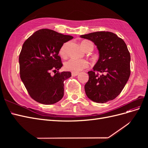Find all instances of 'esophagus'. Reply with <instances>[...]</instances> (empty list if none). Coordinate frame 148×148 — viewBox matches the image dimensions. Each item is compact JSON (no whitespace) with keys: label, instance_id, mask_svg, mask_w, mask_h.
<instances>
[{"label":"esophagus","instance_id":"esophagus-1","mask_svg":"<svg viewBox=\"0 0 148 148\" xmlns=\"http://www.w3.org/2000/svg\"><path fill=\"white\" fill-rule=\"evenodd\" d=\"M78 75V73H74V72L71 73V76H72V77H76V76H77Z\"/></svg>","mask_w":148,"mask_h":148}]
</instances>
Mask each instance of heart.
Returning <instances> with one entry per match:
<instances>
[{"mask_svg":"<svg viewBox=\"0 0 148 148\" xmlns=\"http://www.w3.org/2000/svg\"><path fill=\"white\" fill-rule=\"evenodd\" d=\"M67 43L64 44L60 49L59 53L62 57H65L66 56V47ZM81 45L84 50L87 52L88 51H92L93 49V44L91 42L88 41H84L81 42ZM89 66L88 61L84 59H77L71 58V59L67 60L64 64V68L65 70L72 71L74 73H77L83 69H86Z\"/></svg>","mask_w":148,"mask_h":148,"instance_id":"b5f03b06","label":"heart"}]
</instances>
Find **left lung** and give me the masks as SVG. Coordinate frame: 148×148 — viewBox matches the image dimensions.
<instances>
[{
	"label": "left lung",
	"mask_w": 148,
	"mask_h": 148,
	"mask_svg": "<svg viewBox=\"0 0 148 148\" xmlns=\"http://www.w3.org/2000/svg\"><path fill=\"white\" fill-rule=\"evenodd\" d=\"M80 37L92 41L99 53L93 70L88 72L89 79L84 85L86 96L97 103L114 99L130 75V54L126 44L117 34L108 31H97ZM96 71L103 74L99 76Z\"/></svg>",
	"instance_id": "1"
}]
</instances>
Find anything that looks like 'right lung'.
<instances>
[{
    "mask_svg": "<svg viewBox=\"0 0 148 148\" xmlns=\"http://www.w3.org/2000/svg\"><path fill=\"white\" fill-rule=\"evenodd\" d=\"M73 37L49 29H41L26 40L19 56L21 81L32 99L42 104H53L62 99L65 80L70 71L59 72L63 65L59 56L64 43ZM55 74L52 75L51 71Z\"/></svg>",
    "mask_w": 148,
    "mask_h": 148,
    "instance_id": "1",
    "label": "right lung"
}]
</instances>
